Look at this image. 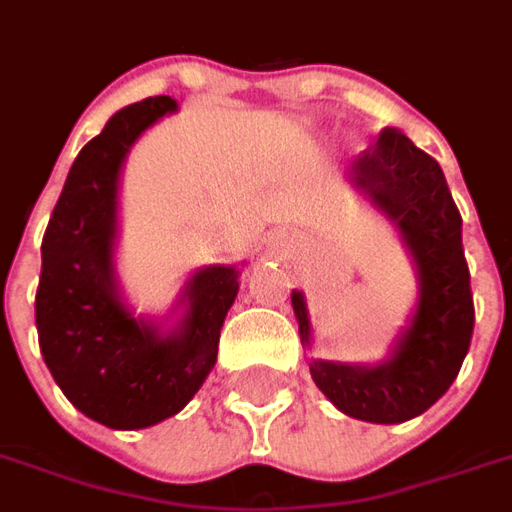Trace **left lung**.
<instances>
[{"label": "left lung", "mask_w": 512, "mask_h": 512, "mask_svg": "<svg viewBox=\"0 0 512 512\" xmlns=\"http://www.w3.org/2000/svg\"><path fill=\"white\" fill-rule=\"evenodd\" d=\"M348 180L400 235L417 268V307L378 365L312 359L315 386L343 414L376 425H397L425 414L452 386L474 329L472 285L463 257L461 213L439 161L408 136L384 128L376 147L354 158ZM301 343L312 323L301 290H293Z\"/></svg>", "instance_id": "obj_1"}]
</instances>
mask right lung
Instances as JSON below:
<instances>
[{
    "mask_svg": "<svg viewBox=\"0 0 512 512\" xmlns=\"http://www.w3.org/2000/svg\"><path fill=\"white\" fill-rule=\"evenodd\" d=\"M172 112L178 101L156 95L109 117L73 161L40 246V354L73 406L115 430L150 428L197 395L216 365L219 332L238 296V268H197L172 307L178 318L167 326L134 315L120 293V172L136 139Z\"/></svg>",
    "mask_w": 512,
    "mask_h": 512,
    "instance_id": "right-lung-1",
    "label": "right lung"
}]
</instances>
